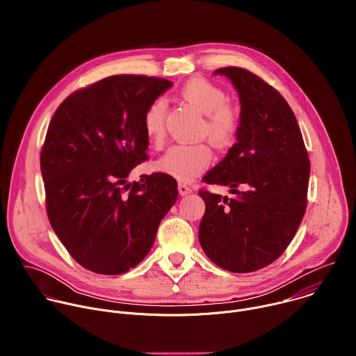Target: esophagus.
Instances as JSON below:
<instances>
[{
    "instance_id": "34e87169",
    "label": "esophagus",
    "mask_w": 356,
    "mask_h": 356,
    "mask_svg": "<svg viewBox=\"0 0 356 356\" xmlns=\"http://www.w3.org/2000/svg\"><path fill=\"white\" fill-rule=\"evenodd\" d=\"M177 188H179V194L180 195H186V194H190L191 191H193V188L190 187V186H187L186 183H179V186H177Z\"/></svg>"
}]
</instances>
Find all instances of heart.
Instances as JSON below:
<instances>
[{"instance_id": "heart-1", "label": "heart", "mask_w": 356, "mask_h": 356, "mask_svg": "<svg viewBox=\"0 0 356 356\" xmlns=\"http://www.w3.org/2000/svg\"><path fill=\"white\" fill-rule=\"evenodd\" d=\"M179 97L206 115L202 135L220 147H228L238 136L241 115L238 108L228 103L227 92L216 83L194 77L187 80L179 90ZM166 106L162 99H155L143 114V129L155 145H162L166 135ZM213 149L206 142L179 143L168 149L158 161V169L180 181H191L204 172L213 162Z\"/></svg>"}]
</instances>
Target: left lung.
Returning a JSON list of instances; mask_svg holds the SVG:
<instances>
[{"label": "left lung", "mask_w": 356, "mask_h": 356, "mask_svg": "<svg viewBox=\"0 0 356 356\" xmlns=\"http://www.w3.org/2000/svg\"><path fill=\"white\" fill-rule=\"evenodd\" d=\"M241 99L236 143L202 181L231 187L234 198L201 188L206 213L198 241L217 266L248 273L273 264L307 207L310 159L294 113L280 92L242 67H221Z\"/></svg>", "instance_id": "8db88e82"}]
</instances>
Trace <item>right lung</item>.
I'll return each mask as SVG.
<instances>
[{
	"label": "right lung",
	"instance_id": "1",
	"mask_svg": "<svg viewBox=\"0 0 356 356\" xmlns=\"http://www.w3.org/2000/svg\"><path fill=\"white\" fill-rule=\"evenodd\" d=\"M169 87L166 79L110 76L72 92L50 120L40 150L47 218L94 273L135 268L177 200V183L165 173L127 183L147 158L145 110Z\"/></svg>",
	"mask_w": 356,
	"mask_h": 356
}]
</instances>
